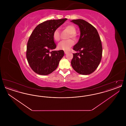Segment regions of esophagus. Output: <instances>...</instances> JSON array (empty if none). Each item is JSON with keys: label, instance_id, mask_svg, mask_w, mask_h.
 I'll return each mask as SVG.
<instances>
[{"label": "esophagus", "instance_id": "34e87169", "mask_svg": "<svg viewBox=\"0 0 126 126\" xmlns=\"http://www.w3.org/2000/svg\"><path fill=\"white\" fill-rule=\"evenodd\" d=\"M67 51H64V53H65V54H67Z\"/></svg>", "mask_w": 126, "mask_h": 126}]
</instances>
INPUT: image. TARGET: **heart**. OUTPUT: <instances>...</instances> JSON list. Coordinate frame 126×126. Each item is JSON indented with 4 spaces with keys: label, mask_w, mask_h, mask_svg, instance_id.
Segmentation results:
<instances>
[{
    "label": "heart",
    "mask_w": 126,
    "mask_h": 126,
    "mask_svg": "<svg viewBox=\"0 0 126 126\" xmlns=\"http://www.w3.org/2000/svg\"><path fill=\"white\" fill-rule=\"evenodd\" d=\"M65 29L67 30L69 33V38L71 37L73 39H75L77 37L76 32V29L75 27L72 24H68L65 26ZM53 38L56 42H58L60 40V32L58 29L54 30L53 33ZM74 44L73 41L70 39L66 41H63L60 42L58 45V48L60 50H68Z\"/></svg>",
    "instance_id": "obj_1"
}]
</instances>
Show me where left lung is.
<instances>
[{
  "label": "left lung",
  "mask_w": 126,
  "mask_h": 126,
  "mask_svg": "<svg viewBox=\"0 0 126 126\" xmlns=\"http://www.w3.org/2000/svg\"><path fill=\"white\" fill-rule=\"evenodd\" d=\"M78 25L80 37L73 49L78 52L73 53L71 64L79 74L89 75L98 67L102 59V48L100 36L96 28L83 19L73 20Z\"/></svg>",
  "instance_id": "left-lung-1"
}]
</instances>
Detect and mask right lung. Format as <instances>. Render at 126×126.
Segmentation results:
<instances>
[{
    "instance_id": "right-lung-1",
    "label": "right lung",
    "mask_w": 126,
    "mask_h": 126,
    "mask_svg": "<svg viewBox=\"0 0 126 126\" xmlns=\"http://www.w3.org/2000/svg\"><path fill=\"white\" fill-rule=\"evenodd\" d=\"M66 20L63 18L45 21L38 25L30 35L26 58L31 68L37 74L48 75L51 73L64 56L63 50H53L56 48L53 33Z\"/></svg>"
}]
</instances>
